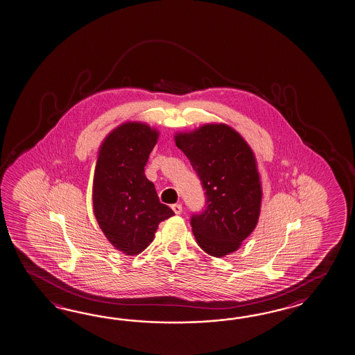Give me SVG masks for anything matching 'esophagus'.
<instances>
[{"label": "esophagus", "instance_id": "obj_1", "mask_svg": "<svg viewBox=\"0 0 355 355\" xmlns=\"http://www.w3.org/2000/svg\"><path fill=\"white\" fill-rule=\"evenodd\" d=\"M172 209L175 214H181L182 213V204H180V202H177V204H173Z\"/></svg>", "mask_w": 355, "mask_h": 355}]
</instances>
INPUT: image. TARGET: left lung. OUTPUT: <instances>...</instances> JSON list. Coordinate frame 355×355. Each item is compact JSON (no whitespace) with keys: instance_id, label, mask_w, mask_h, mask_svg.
I'll return each mask as SVG.
<instances>
[{"instance_id":"8db88e82","label":"left lung","mask_w":355,"mask_h":355,"mask_svg":"<svg viewBox=\"0 0 355 355\" xmlns=\"http://www.w3.org/2000/svg\"><path fill=\"white\" fill-rule=\"evenodd\" d=\"M205 190V207L191 214L196 243L213 257L238 250L254 230L261 207L256 159L241 135L225 124H208L175 135Z\"/></svg>"}]
</instances>
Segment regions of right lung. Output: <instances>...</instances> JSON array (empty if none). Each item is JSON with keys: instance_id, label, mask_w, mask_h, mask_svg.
Returning a JSON list of instances; mask_svg holds the SVG:
<instances>
[{"instance_id": "obj_1", "label": "right lung", "mask_w": 355, "mask_h": 355, "mask_svg": "<svg viewBox=\"0 0 355 355\" xmlns=\"http://www.w3.org/2000/svg\"><path fill=\"white\" fill-rule=\"evenodd\" d=\"M159 133L148 125L126 123L107 135L99 148L93 207L105 238L128 256L146 250L162 220L174 211L159 200L144 166Z\"/></svg>"}]
</instances>
